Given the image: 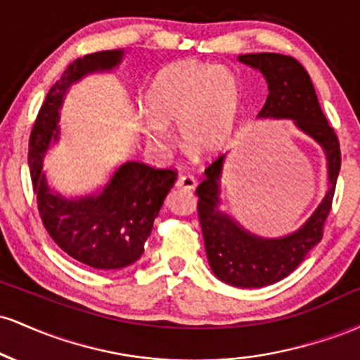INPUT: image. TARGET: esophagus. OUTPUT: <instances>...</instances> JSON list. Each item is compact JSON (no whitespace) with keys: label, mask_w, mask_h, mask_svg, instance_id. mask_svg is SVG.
<instances>
[{"label":"esophagus","mask_w":360,"mask_h":360,"mask_svg":"<svg viewBox=\"0 0 360 360\" xmlns=\"http://www.w3.org/2000/svg\"><path fill=\"white\" fill-rule=\"evenodd\" d=\"M176 188L188 189V191H193L196 188V181H194L193 176H181L179 179L176 181Z\"/></svg>","instance_id":"obj_1"}]
</instances>
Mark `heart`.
Instances as JSON below:
<instances>
[{"mask_svg":"<svg viewBox=\"0 0 360 360\" xmlns=\"http://www.w3.org/2000/svg\"><path fill=\"white\" fill-rule=\"evenodd\" d=\"M143 105L147 117H140V128L148 146L169 152L174 147L169 127H179L186 148L208 155L232 140L240 96L237 79L226 68L181 62L157 74Z\"/></svg>","mask_w":360,"mask_h":360,"instance_id":"heart-1","label":"heart"}]
</instances>
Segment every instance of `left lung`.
I'll return each mask as SVG.
<instances>
[{"instance_id": "1", "label": "left lung", "mask_w": 360, "mask_h": 360, "mask_svg": "<svg viewBox=\"0 0 360 360\" xmlns=\"http://www.w3.org/2000/svg\"><path fill=\"white\" fill-rule=\"evenodd\" d=\"M238 62L262 74L267 82V100L259 120H291L292 125L323 150L326 160V191L303 225L279 237H262L247 230L226 208L223 196V171L230 152L218 157L205 171L198 186V213L205 249L213 274L235 288H264L291 274L323 237V223L332 208L340 146L318 103L309 74L292 57L260 52L238 56Z\"/></svg>"}]
</instances>
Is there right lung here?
I'll return each instance as SVG.
<instances>
[{
  "instance_id": "add662e5",
  "label": "right lung",
  "mask_w": 360,
  "mask_h": 360,
  "mask_svg": "<svg viewBox=\"0 0 360 360\" xmlns=\"http://www.w3.org/2000/svg\"><path fill=\"white\" fill-rule=\"evenodd\" d=\"M123 57L125 51L115 49L89 53L69 64L45 98L28 150L45 230L72 259L105 271L122 269L140 259L154 220L176 183V172L127 160L91 193L62 194L44 171V159L60 142V110L69 89L91 74L113 72Z\"/></svg>"
}]
</instances>
